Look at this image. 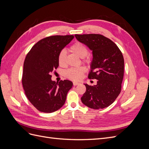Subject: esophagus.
Returning a JSON list of instances; mask_svg holds the SVG:
<instances>
[{"mask_svg":"<svg viewBox=\"0 0 149 149\" xmlns=\"http://www.w3.org/2000/svg\"><path fill=\"white\" fill-rule=\"evenodd\" d=\"M73 86H76V85H78V84H79V83H78V82H73Z\"/></svg>","mask_w":149,"mask_h":149,"instance_id":"obj_1","label":"esophagus"}]
</instances>
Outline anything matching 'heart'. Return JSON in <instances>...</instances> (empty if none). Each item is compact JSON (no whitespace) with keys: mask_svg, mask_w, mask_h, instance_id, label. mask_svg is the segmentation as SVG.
I'll return each mask as SVG.
<instances>
[{"mask_svg":"<svg viewBox=\"0 0 149 149\" xmlns=\"http://www.w3.org/2000/svg\"><path fill=\"white\" fill-rule=\"evenodd\" d=\"M70 51L75 53L81 58H83L84 62L88 63L89 61L88 50L87 47L81 42H76L70 47ZM66 52L65 49L61 50L58 53V64L61 67H64L66 65ZM86 71V68L83 66L78 68H71L65 71V75L67 78L73 81H78L82 78L83 74Z\"/></svg>","mask_w":149,"mask_h":149,"instance_id":"1","label":"heart"}]
</instances>
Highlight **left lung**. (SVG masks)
<instances>
[{"instance_id": "1", "label": "left lung", "mask_w": 149, "mask_h": 149, "mask_svg": "<svg viewBox=\"0 0 149 149\" xmlns=\"http://www.w3.org/2000/svg\"><path fill=\"white\" fill-rule=\"evenodd\" d=\"M75 37L93 51V58L88 78L97 79V84H84L81 97L85 106L93 109L107 107L118 97L124 77V60L118 47L100 34L75 35Z\"/></svg>"}]
</instances>
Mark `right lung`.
I'll list each match as a JSON object with an SVG mask.
<instances>
[{
    "mask_svg": "<svg viewBox=\"0 0 149 149\" xmlns=\"http://www.w3.org/2000/svg\"><path fill=\"white\" fill-rule=\"evenodd\" d=\"M73 35H54L40 40L26 55L22 82L29 101L39 111L51 113L64 105L73 86L69 80L56 83L51 73L59 66L58 55Z\"/></svg>",
    "mask_w": 149,
    "mask_h": 149,
    "instance_id": "obj_1",
    "label": "right lung"
}]
</instances>
